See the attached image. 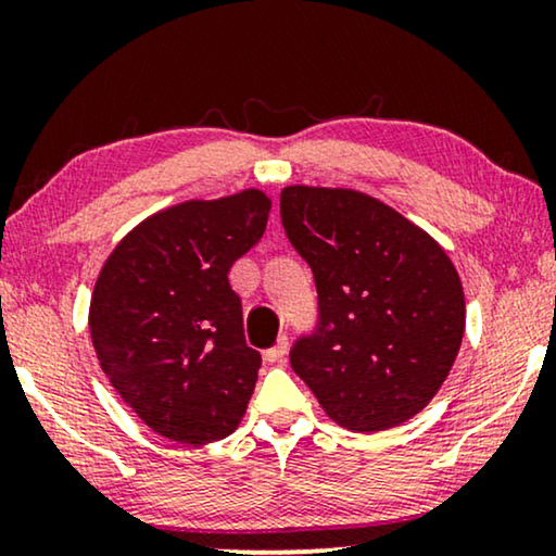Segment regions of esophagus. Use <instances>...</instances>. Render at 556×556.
<instances>
[{
    "mask_svg": "<svg viewBox=\"0 0 556 556\" xmlns=\"http://www.w3.org/2000/svg\"><path fill=\"white\" fill-rule=\"evenodd\" d=\"M286 356H288V337H280V339L276 341V346H270L268 352H265V362H270V364H283Z\"/></svg>",
    "mask_w": 556,
    "mask_h": 556,
    "instance_id": "obj_1",
    "label": "esophagus"
}]
</instances>
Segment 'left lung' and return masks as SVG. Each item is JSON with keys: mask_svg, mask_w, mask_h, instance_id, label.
<instances>
[{"mask_svg": "<svg viewBox=\"0 0 556 556\" xmlns=\"http://www.w3.org/2000/svg\"><path fill=\"white\" fill-rule=\"evenodd\" d=\"M280 219L318 291L316 337L291 367L341 428H397L430 405L458 356L466 299L440 242L377 197L280 189Z\"/></svg>", "mask_w": 556, "mask_h": 556, "instance_id": "obj_1", "label": "left lung"}]
</instances>
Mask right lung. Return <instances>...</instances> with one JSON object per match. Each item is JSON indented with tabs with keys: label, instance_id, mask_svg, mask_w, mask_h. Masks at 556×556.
<instances>
[{
	"label": "right lung",
	"instance_id": "obj_1",
	"mask_svg": "<svg viewBox=\"0 0 556 556\" xmlns=\"http://www.w3.org/2000/svg\"><path fill=\"white\" fill-rule=\"evenodd\" d=\"M263 189L185 200L141 219L105 257L88 329L118 397L159 435L207 445L238 430L261 354L245 344L232 263L263 238Z\"/></svg>",
	"mask_w": 556,
	"mask_h": 556
}]
</instances>
